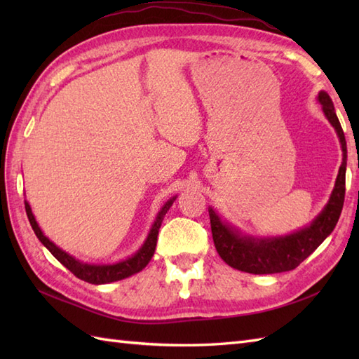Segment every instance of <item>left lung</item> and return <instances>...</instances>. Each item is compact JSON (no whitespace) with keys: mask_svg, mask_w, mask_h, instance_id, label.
I'll use <instances>...</instances> for the list:
<instances>
[{"mask_svg":"<svg viewBox=\"0 0 359 359\" xmlns=\"http://www.w3.org/2000/svg\"><path fill=\"white\" fill-rule=\"evenodd\" d=\"M318 102L321 103L327 120L337 131L342 148V163L330 199L309 226L287 236H276V238H251V236L242 234L238 228L224 222L215 210L208 208L212 241H215L217 253L236 270L253 274H273L294 270L304 259H307L321 245L338 224L346 196L347 143L329 94L321 90L318 94Z\"/></svg>","mask_w":359,"mask_h":359,"instance_id":"obj_1","label":"left lung"}]
</instances>
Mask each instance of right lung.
Masks as SVG:
<instances>
[{"label":"right lung","instance_id":"obj_1","mask_svg":"<svg viewBox=\"0 0 359 359\" xmlns=\"http://www.w3.org/2000/svg\"><path fill=\"white\" fill-rule=\"evenodd\" d=\"M175 197L168 201L162 207V210L158 211L154 224H152V226H151L147 241H144L142 248L137 251L135 255H133L131 257H128V259H125V261H120L117 264H104V265L81 262V261H79V259H75L74 256L67 255L66 251H63L62 248H58L55 243L46 238L43 231L40 230V226H38L36 220L32 215V210H30V205L26 201H25V205H26V215L29 217L30 225H32L34 233L36 234V238L40 239L43 245L50 251L53 257H55L57 261L62 262L66 269L71 273H74L79 279L89 282V284L100 285V284H109V282H116V280L133 276V274L142 271L144 266L148 265V262L151 261V257L154 256V251H156L158 228H160V225H162V220L168 212V210L171 208V205L175 201Z\"/></svg>","mask_w":359,"mask_h":359}]
</instances>
